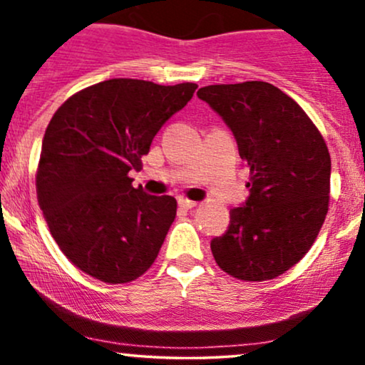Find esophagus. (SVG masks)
Instances as JSON below:
<instances>
[{"label": "esophagus", "mask_w": 365, "mask_h": 365, "mask_svg": "<svg viewBox=\"0 0 365 365\" xmlns=\"http://www.w3.org/2000/svg\"><path fill=\"white\" fill-rule=\"evenodd\" d=\"M178 206L182 209H185V211H188V209L195 207L197 202L195 200H190V199H185V197H182V199H178Z\"/></svg>", "instance_id": "obj_1"}]
</instances>
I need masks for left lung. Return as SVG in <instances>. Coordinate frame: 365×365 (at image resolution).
I'll list each match as a JSON object with an SVG mask.
<instances>
[{"instance_id":"8db88e82","label":"left lung","mask_w":365,"mask_h":365,"mask_svg":"<svg viewBox=\"0 0 365 365\" xmlns=\"http://www.w3.org/2000/svg\"><path fill=\"white\" fill-rule=\"evenodd\" d=\"M232 128L249 165L245 206L212 238L215 261L244 282H266L309 252L329 209L331 158L307 113L273 83H217L197 91Z\"/></svg>"}]
</instances>
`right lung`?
Listing matches in <instances>:
<instances>
[{
    "instance_id": "1",
    "label": "right lung",
    "mask_w": 365,
    "mask_h": 365,
    "mask_svg": "<svg viewBox=\"0 0 365 365\" xmlns=\"http://www.w3.org/2000/svg\"><path fill=\"white\" fill-rule=\"evenodd\" d=\"M197 83L111 78L75 92L46 128L36 173L39 207L58 247L99 282L137 279L156 261L175 216L171 195L132 187L130 170Z\"/></svg>"
}]
</instances>
